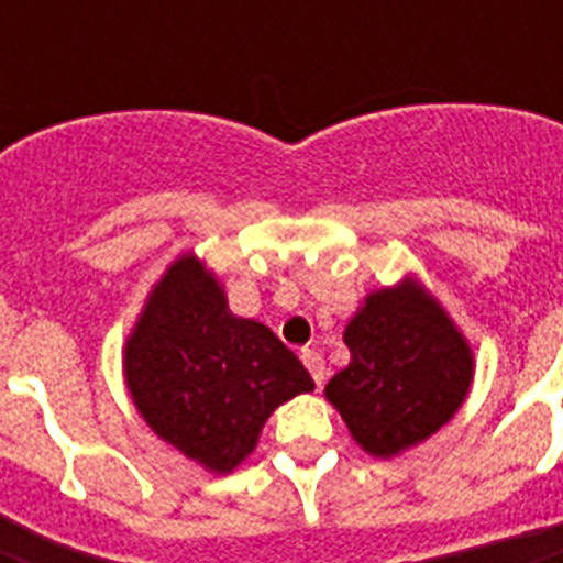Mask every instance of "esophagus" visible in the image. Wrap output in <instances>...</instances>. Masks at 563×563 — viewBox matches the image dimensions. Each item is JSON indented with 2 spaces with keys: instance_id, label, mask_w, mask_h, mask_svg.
Masks as SVG:
<instances>
[{
  "instance_id": "34e87169",
  "label": "esophagus",
  "mask_w": 563,
  "mask_h": 563,
  "mask_svg": "<svg viewBox=\"0 0 563 563\" xmlns=\"http://www.w3.org/2000/svg\"><path fill=\"white\" fill-rule=\"evenodd\" d=\"M300 360H303V365H307V371L312 374V379H316V385L324 383V376H327V362L324 356L318 351H303L300 353Z\"/></svg>"
}]
</instances>
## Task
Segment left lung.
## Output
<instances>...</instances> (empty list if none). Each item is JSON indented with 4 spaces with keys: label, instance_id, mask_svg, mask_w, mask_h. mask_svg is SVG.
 Returning <instances> with one entry per match:
<instances>
[{
    "label": "left lung",
    "instance_id": "obj_1",
    "mask_svg": "<svg viewBox=\"0 0 563 563\" xmlns=\"http://www.w3.org/2000/svg\"><path fill=\"white\" fill-rule=\"evenodd\" d=\"M344 344L351 365L327 383V400L371 455L388 459L420 444L471 388V347L418 283L368 295Z\"/></svg>",
    "mask_w": 563,
    "mask_h": 563
}]
</instances>
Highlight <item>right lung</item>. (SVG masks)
Returning <instances> with one entry per match:
<instances>
[{
	"instance_id": "right-lung-1",
	"label": "right lung",
	"mask_w": 563,
	"mask_h": 563,
	"mask_svg": "<svg viewBox=\"0 0 563 563\" xmlns=\"http://www.w3.org/2000/svg\"><path fill=\"white\" fill-rule=\"evenodd\" d=\"M125 379L145 423L216 473L254 450L280 402L316 388L268 327L230 312L195 256L154 286L125 344Z\"/></svg>"
}]
</instances>
